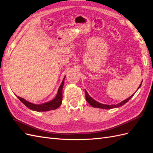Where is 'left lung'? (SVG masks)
I'll return each instance as SVG.
<instances>
[{
	"label": "left lung",
	"instance_id": "1",
	"mask_svg": "<svg viewBox=\"0 0 153 153\" xmlns=\"http://www.w3.org/2000/svg\"><path fill=\"white\" fill-rule=\"evenodd\" d=\"M141 84H142V83H141ZM141 84L139 85V87H138V89L140 87ZM85 99L88 103H89L92 106H93V107L103 108V109H111V108H114L120 107V106H121L124 105L125 103H126L133 96V94L131 95L130 97H129V98H127L126 100L123 101L122 102L119 103L117 105H105V104H102V103H100L98 102V101H96L94 99H92L91 97L89 95V94L87 93V92L86 91H85Z\"/></svg>",
	"mask_w": 153,
	"mask_h": 153
}]
</instances>
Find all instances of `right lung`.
I'll list each match as a JSON object with an SVG mask.
<instances>
[{"label":"right lung","mask_w":153,"mask_h":153,"mask_svg":"<svg viewBox=\"0 0 153 153\" xmlns=\"http://www.w3.org/2000/svg\"><path fill=\"white\" fill-rule=\"evenodd\" d=\"M66 76H64V79L61 83V85H60L57 94L55 96V98L52 100V101H50L48 102L42 103L40 105H36L34 103H32L29 102V101H26L24 98H20L19 96H17L18 98L22 102L24 103L27 108L32 110L37 111V112H46V111H49L51 110H55L59 108L60 106L61 105L62 100V88L64 85V78Z\"/></svg>","instance_id":"right-lung-1"}]
</instances>
